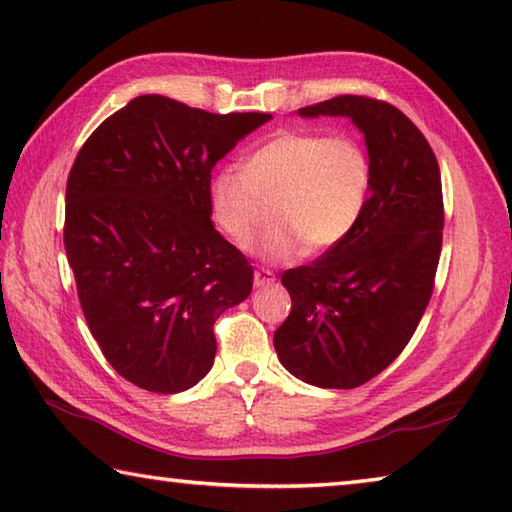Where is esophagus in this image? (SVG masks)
I'll return each mask as SVG.
<instances>
[{"label":"esophagus","mask_w":512,"mask_h":512,"mask_svg":"<svg viewBox=\"0 0 512 512\" xmlns=\"http://www.w3.org/2000/svg\"><path fill=\"white\" fill-rule=\"evenodd\" d=\"M274 281H276V276L270 270H256L254 272V285H256V288H270V285H274Z\"/></svg>","instance_id":"34e87169"}]
</instances>
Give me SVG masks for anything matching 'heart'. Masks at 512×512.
<instances>
[{
    "mask_svg": "<svg viewBox=\"0 0 512 512\" xmlns=\"http://www.w3.org/2000/svg\"><path fill=\"white\" fill-rule=\"evenodd\" d=\"M373 168L364 143L319 130L274 134L245 161L224 168L209 186L211 215L233 245L249 247L274 202L276 227L261 242L272 261L326 251L351 236L371 197Z\"/></svg>",
    "mask_w": 512,
    "mask_h": 512,
    "instance_id": "1",
    "label": "heart"
}]
</instances>
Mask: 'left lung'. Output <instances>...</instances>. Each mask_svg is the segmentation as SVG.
I'll return each mask as SVG.
<instances>
[{
  "mask_svg": "<svg viewBox=\"0 0 512 512\" xmlns=\"http://www.w3.org/2000/svg\"><path fill=\"white\" fill-rule=\"evenodd\" d=\"M299 114L348 116L366 139L373 184L351 236L283 272L292 310L274 348L294 378L355 389L402 353L432 299L445 222L441 170L423 132L391 103L344 94Z\"/></svg>",
  "mask_w": 512,
  "mask_h": 512,
  "instance_id": "8db88e82",
  "label": "left lung"
}]
</instances>
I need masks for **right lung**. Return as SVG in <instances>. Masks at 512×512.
Here are the masks:
<instances>
[{
	"instance_id": "1",
	"label": "right lung",
	"mask_w": 512,
	"mask_h": 512,
	"mask_svg": "<svg viewBox=\"0 0 512 512\" xmlns=\"http://www.w3.org/2000/svg\"><path fill=\"white\" fill-rule=\"evenodd\" d=\"M272 119L137 96L98 125L67 179L65 251L80 308L112 369L179 393L211 371L213 324L254 267L211 222V170Z\"/></svg>"
}]
</instances>
